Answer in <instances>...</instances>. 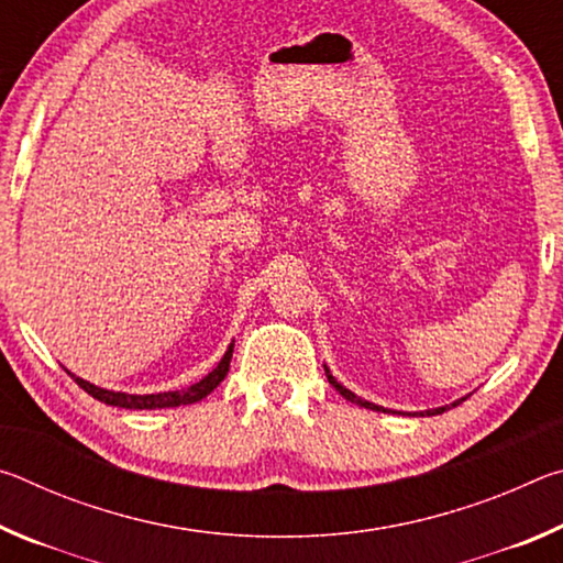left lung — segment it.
<instances>
[{"instance_id": "obj_1", "label": "left lung", "mask_w": 563, "mask_h": 563, "mask_svg": "<svg viewBox=\"0 0 563 563\" xmlns=\"http://www.w3.org/2000/svg\"><path fill=\"white\" fill-rule=\"evenodd\" d=\"M325 375H328V379H330V385L338 389V393L345 397V399H350V402H355V405H360V407H365V409H375V412H389V409H385V407H379V405H375V402H367V399H362V397H357L355 393H350L347 387H342L335 377L330 375V369H328V365H325ZM464 399V397H462ZM462 399H456V402H452V405H444V407H434V409H424V412H415L412 417H432V415H442V412H446V409L450 407H456L462 402Z\"/></svg>"}]
</instances>
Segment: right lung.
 <instances>
[{
    "label": "right lung",
    "instance_id": "1",
    "mask_svg": "<svg viewBox=\"0 0 563 563\" xmlns=\"http://www.w3.org/2000/svg\"><path fill=\"white\" fill-rule=\"evenodd\" d=\"M235 342V340H233ZM233 342L228 345L225 355L221 357V362L208 373L203 379H198L196 385L184 387V389H168V393H156V395H129V393H113V389H103L87 383V379L76 377V385L81 389H87V393L99 399L103 405H111V407H126V409H166V407H180V405H194V402H201L203 397H208L213 393V389L223 383V377L228 375V367H231V357H233Z\"/></svg>",
    "mask_w": 563,
    "mask_h": 563
}]
</instances>
